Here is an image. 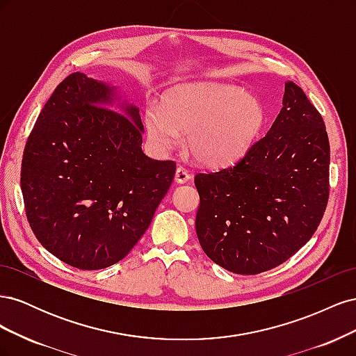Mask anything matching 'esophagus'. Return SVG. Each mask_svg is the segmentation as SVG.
Segmentation results:
<instances>
[{"label": "esophagus", "instance_id": "34e87169", "mask_svg": "<svg viewBox=\"0 0 356 356\" xmlns=\"http://www.w3.org/2000/svg\"><path fill=\"white\" fill-rule=\"evenodd\" d=\"M191 175L188 174V170L184 169V168H177V172H175V181L179 182V184H184V182L190 181Z\"/></svg>", "mask_w": 356, "mask_h": 356}]
</instances>
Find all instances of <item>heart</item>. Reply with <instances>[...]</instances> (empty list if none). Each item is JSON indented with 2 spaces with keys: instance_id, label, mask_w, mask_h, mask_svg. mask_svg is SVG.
<instances>
[{
  "instance_id": "heart-1",
  "label": "heart",
  "mask_w": 356,
  "mask_h": 356,
  "mask_svg": "<svg viewBox=\"0 0 356 356\" xmlns=\"http://www.w3.org/2000/svg\"><path fill=\"white\" fill-rule=\"evenodd\" d=\"M147 136L160 152L179 144L188 134L187 148L199 163L230 165L245 154L267 123L263 102L227 84H187L168 92L159 105H149Z\"/></svg>"
}]
</instances>
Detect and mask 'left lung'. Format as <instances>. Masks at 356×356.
Segmentation results:
<instances>
[{
  "mask_svg": "<svg viewBox=\"0 0 356 356\" xmlns=\"http://www.w3.org/2000/svg\"><path fill=\"white\" fill-rule=\"evenodd\" d=\"M196 233L213 263L258 275L293 257L316 232L330 197L322 115L293 81L270 131L233 166L195 177Z\"/></svg>",
  "mask_w": 356,
  "mask_h": 356,
  "instance_id": "left-lung-1",
  "label": "left lung"
}]
</instances>
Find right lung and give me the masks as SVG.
<instances>
[{
    "label": "right lung",
    "instance_id": "1",
    "mask_svg": "<svg viewBox=\"0 0 356 356\" xmlns=\"http://www.w3.org/2000/svg\"><path fill=\"white\" fill-rule=\"evenodd\" d=\"M108 86L72 72L41 110L20 169L38 242L80 270L110 267L148 229L177 170L144 154L138 108L111 106Z\"/></svg>",
    "mask_w": 356,
    "mask_h": 356
}]
</instances>
